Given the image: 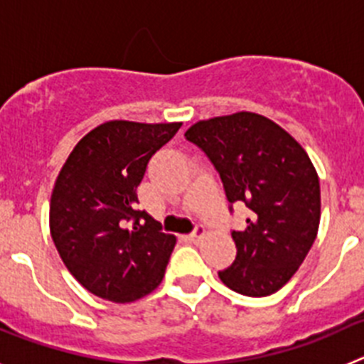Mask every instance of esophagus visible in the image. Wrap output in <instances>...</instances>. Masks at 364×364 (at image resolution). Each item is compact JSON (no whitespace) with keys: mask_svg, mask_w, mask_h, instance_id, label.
<instances>
[{"mask_svg":"<svg viewBox=\"0 0 364 364\" xmlns=\"http://www.w3.org/2000/svg\"><path fill=\"white\" fill-rule=\"evenodd\" d=\"M204 235H205L204 226H197V228H195V231H193V233H189L186 239H188L189 242H198V240H200Z\"/></svg>","mask_w":364,"mask_h":364,"instance_id":"obj_1","label":"esophagus"}]
</instances>
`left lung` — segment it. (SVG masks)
<instances>
[{
	"instance_id": "obj_1",
	"label": "left lung",
	"mask_w": 364,
	"mask_h": 364,
	"mask_svg": "<svg viewBox=\"0 0 364 364\" xmlns=\"http://www.w3.org/2000/svg\"><path fill=\"white\" fill-rule=\"evenodd\" d=\"M186 138L208 154L228 200L252 211L246 230L231 233L237 257L218 277L247 297L275 294L319 231L321 186L310 156L281 125L247 111L197 122Z\"/></svg>"
}]
</instances>
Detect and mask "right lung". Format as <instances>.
Segmentation results:
<instances>
[{"label":"right lung","mask_w":364,"mask_h":364,"mask_svg":"<svg viewBox=\"0 0 364 364\" xmlns=\"http://www.w3.org/2000/svg\"><path fill=\"white\" fill-rule=\"evenodd\" d=\"M180 125L105 122L74 146L60 169L50 237L70 275L96 297L133 302L162 282L176 237L136 210V188L151 156Z\"/></svg>","instance_id":"add662e5"}]
</instances>
